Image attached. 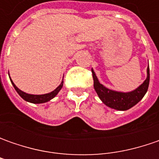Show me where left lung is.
<instances>
[{
  "instance_id": "obj_1",
  "label": "left lung",
  "mask_w": 159,
  "mask_h": 159,
  "mask_svg": "<svg viewBox=\"0 0 159 159\" xmlns=\"http://www.w3.org/2000/svg\"><path fill=\"white\" fill-rule=\"evenodd\" d=\"M92 74L94 79V88L101 101L110 108L118 111H126L143 99L150 84V67L147 68V78L144 82L137 89L131 92H118L105 88L99 82L95 71L92 69Z\"/></svg>"
}]
</instances>
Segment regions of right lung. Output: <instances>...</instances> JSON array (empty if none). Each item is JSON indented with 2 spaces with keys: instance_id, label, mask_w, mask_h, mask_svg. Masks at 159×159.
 Segmentation results:
<instances>
[{
  "instance_id": "obj_1",
  "label": "right lung",
  "mask_w": 159,
  "mask_h": 159,
  "mask_svg": "<svg viewBox=\"0 0 159 159\" xmlns=\"http://www.w3.org/2000/svg\"><path fill=\"white\" fill-rule=\"evenodd\" d=\"M10 81L12 83L14 89H16V91L18 93V95H20L24 100H25L26 102H32V103H43V102H47L50 101L51 99H53L56 95H57L58 92L61 90V89L63 88V85H64V81L62 80L61 84L58 86L57 88L55 89L54 91H52V92L48 93V94H45V95H30V94H26V93L23 92L22 90L18 89L14 84V82L11 80V79H10Z\"/></svg>"
}]
</instances>
